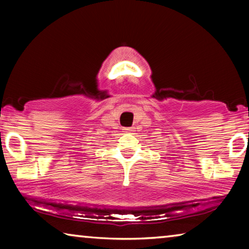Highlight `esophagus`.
<instances>
[{
    "instance_id": "34e87169",
    "label": "esophagus",
    "mask_w": 249,
    "mask_h": 249,
    "mask_svg": "<svg viewBox=\"0 0 249 249\" xmlns=\"http://www.w3.org/2000/svg\"><path fill=\"white\" fill-rule=\"evenodd\" d=\"M133 128L132 127H126V128H124V132L125 133H132L133 132Z\"/></svg>"
}]
</instances>
